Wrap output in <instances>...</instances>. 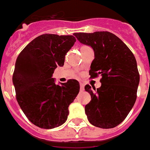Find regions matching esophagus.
Wrapping results in <instances>:
<instances>
[{
    "instance_id": "1",
    "label": "esophagus",
    "mask_w": 150,
    "mask_h": 150,
    "mask_svg": "<svg viewBox=\"0 0 150 150\" xmlns=\"http://www.w3.org/2000/svg\"><path fill=\"white\" fill-rule=\"evenodd\" d=\"M80 89H81V91H84V85H83V83H80Z\"/></svg>"
}]
</instances>
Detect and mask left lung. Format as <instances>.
<instances>
[{
  "label": "left lung",
  "mask_w": 150,
  "mask_h": 150,
  "mask_svg": "<svg viewBox=\"0 0 150 150\" xmlns=\"http://www.w3.org/2000/svg\"><path fill=\"white\" fill-rule=\"evenodd\" d=\"M82 44L90 45L95 58L91 62V78L101 75V87L85 90L91 101L85 106L91 125L103 129L114 128L128 115L137 97L139 74L133 53L122 40L108 31L74 33Z\"/></svg>",
  "instance_id": "8db88e82"
}]
</instances>
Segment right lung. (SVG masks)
<instances>
[{
    "label": "right lung",
    "mask_w": 150,
    "mask_h": 150,
    "mask_svg": "<svg viewBox=\"0 0 150 150\" xmlns=\"http://www.w3.org/2000/svg\"><path fill=\"white\" fill-rule=\"evenodd\" d=\"M75 42L73 35L45 34L32 40L17 57L12 77L16 97L26 117L40 128L63 125L68 106L79 92L77 80L69 79L59 86L52 78Z\"/></svg>",
    "instance_id": "obj_1"
}]
</instances>
